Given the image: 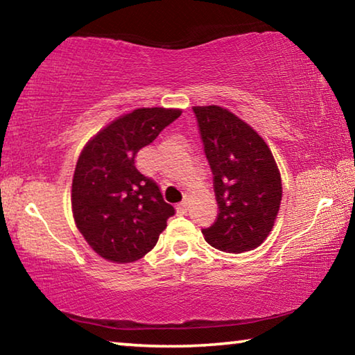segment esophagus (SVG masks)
Listing matches in <instances>:
<instances>
[{"label":"esophagus","mask_w":355,"mask_h":355,"mask_svg":"<svg viewBox=\"0 0 355 355\" xmlns=\"http://www.w3.org/2000/svg\"><path fill=\"white\" fill-rule=\"evenodd\" d=\"M188 208H189V203L186 202V200H183L182 203H178V205H177V211L180 214H184V213H188Z\"/></svg>","instance_id":"esophagus-1"}]
</instances>
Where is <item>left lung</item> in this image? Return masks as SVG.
Masks as SVG:
<instances>
[{
    "label": "left lung",
    "mask_w": 355,
    "mask_h": 355,
    "mask_svg": "<svg viewBox=\"0 0 355 355\" xmlns=\"http://www.w3.org/2000/svg\"><path fill=\"white\" fill-rule=\"evenodd\" d=\"M213 172L218 218L203 228L214 249L254 250L271 233L282 202V180L268 144L257 131L220 106L192 107Z\"/></svg>",
    "instance_id": "8db88e82"
}]
</instances>
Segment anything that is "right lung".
I'll return each instance as SVG.
<instances>
[{"label":"right lung","instance_id":"add662e5","mask_svg":"<svg viewBox=\"0 0 355 355\" xmlns=\"http://www.w3.org/2000/svg\"><path fill=\"white\" fill-rule=\"evenodd\" d=\"M180 114L139 107L112 120L84 146L71 183V211L78 230L105 260H139L175 214L158 184L136 169L135 158Z\"/></svg>","mask_w":355,"mask_h":355}]
</instances>
